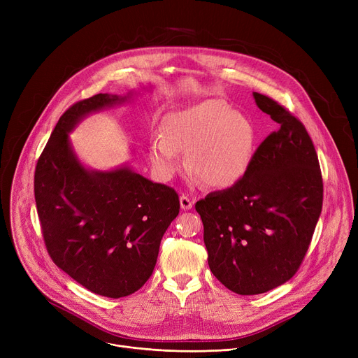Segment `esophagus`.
<instances>
[{
	"instance_id": "obj_1",
	"label": "esophagus",
	"mask_w": 358,
	"mask_h": 358,
	"mask_svg": "<svg viewBox=\"0 0 358 358\" xmlns=\"http://www.w3.org/2000/svg\"><path fill=\"white\" fill-rule=\"evenodd\" d=\"M193 204H194V201H193L189 196H185V194H181V196H180V206H181L182 210L192 209Z\"/></svg>"
}]
</instances>
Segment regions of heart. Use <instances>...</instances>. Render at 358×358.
Returning a JSON list of instances; mask_svg holds the SVG:
<instances>
[{"mask_svg":"<svg viewBox=\"0 0 358 358\" xmlns=\"http://www.w3.org/2000/svg\"><path fill=\"white\" fill-rule=\"evenodd\" d=\"M159 131L161 138L149 145V158L162 178L178 171L180 154H185L192 174L206 185L228 189L243 178L252 162L251 122L219 100L169 113Z\"/></svg>","mask_w":358,"mask_h":358,"instance_id":"heart-1","label":"heart"}]
</instances>
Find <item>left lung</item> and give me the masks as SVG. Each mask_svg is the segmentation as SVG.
I'll list each match as a JSON object with an SVG mask.
<instances>
[{
  "label": "left lung",
  "instance_id": "1",
  "mask_svg": "<svg viewBox=\"0 0 358 358\" xmlns=\"http://www.w3.org/2000/svg\"><path fill=\"white\" fill-rule=\"evenodd\" d=\"M278 129L259 143L243 178L196 203L213 275L238 294L290 280L322 210L324 182L306 127L275 100L254 92Z\"/></svg>",
  "mask_w": 358,
  "mask_h": 358
}]
</instances>
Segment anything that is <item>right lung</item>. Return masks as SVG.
<instances>
[{
	"instance_id": "1",
	"label": "right lung",
	"mask_w": 358,
	"mask_h": 358,
	"mask_svg": "<svg viewBox=\"0 0 358 358\" xmlns=\"http://www.w3.org/2000/svg\"><path fill=\"white\" fill-rule=\"evenodd\" d=\"M126 97L97 94L61 116L37 159L34 199L52 261L90 292L119 299L152 274L159 243L180 212L171 187L123 166L90 171L75 157L68 131L91 111Z\"/></svg>"
}]
</instances>
